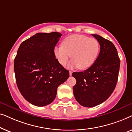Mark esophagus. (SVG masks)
Segmentation results:
<instances>
[{
    "label": "esophagus",
    "mask_w": 132,
    "mask_h": 132,
    "mask_svg": "<svg viewBox=\"0 0 132 132\" xmlns=\"http://www.w3.org/2000/svg\"><path fill=\"white\" fill-rule=\"evenodd\" d=\"M72 73H73V72H72V71H69V74H70V76H71L72 75Z\"/></svg>",
    "instance_id": "esophagus-1"
}]
</instances>
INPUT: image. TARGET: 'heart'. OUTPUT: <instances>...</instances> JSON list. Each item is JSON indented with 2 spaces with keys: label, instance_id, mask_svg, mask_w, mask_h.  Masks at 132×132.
<instances>
[{
  "label": "heart",
  "instance_id": "b5f03b06",
  "mask_svg": "<svg viewBox=\"0 0 132 132\" xmlns=\"http://www.w3.org/2000/svg\"><path fill=\"white\" fill-rule=\"evenodd\" d=\"M100 46L97 39L84 35H70L62 41V46L54 48V55L62 65L67 62L70 56L73 59L70 67H77L85 70L93 65L98 57Z\"/></svg>",
  "mask_w": 132,
  "mask_h": 132
}]
</instances>
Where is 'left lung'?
Wrapping results in <instances>:
<instances>
[{
    "label": "left lung",
    "instance_id": "obj_1",
    "mask_svg": "<svg viewBox=\"0 0 132 132\" xmlns=\"http://www.w3.org/2000/svg\"><path fill=\"white\" fill-rule=\"evenodd\" d=\"M100 46V53L93 65L81 72H74L76 80L73 86L76 100L84 107L98 105L110 97L116 86L120 61L117 48L111 41L92 34Z\"/></svg>",
    "mask_w": 132,
    "mask_h": 132
}]
</instances>
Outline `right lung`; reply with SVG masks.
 <instances>
[{
	"mask_svg": "<svg viewBox=\"0 0 132 132\" xmlns=\"http://www.w3.org/2000/svg\"><path fill=\"white\" fill-rule=\"evenodd\" d=\"M61 35L56 32L36 34L21 43L14 59L17 87L23 97L36 106L51 103L57 87L69 77V71L54 55Z\"/></svg>",
	"mask_w": 132,
	"mask_h": 132,
	"instance_id": "1",
	"label": "right lung"
}]
</instances>
